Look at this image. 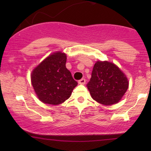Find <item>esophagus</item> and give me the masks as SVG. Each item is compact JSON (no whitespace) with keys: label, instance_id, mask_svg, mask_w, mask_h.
Here are the masks:
<instances>
[{"label":"esophagus","instance_id":"esophagus-1","mask_svg":"<svg viewBox=\"0 0 151 151\" xmlns=\"http://www.w3.org/2000/svg\"><path fill=\"white\" fill-rule=\"evenodd\" d=\"M78 82H79V84H85V83H86V79H81L80 80H79V81H78Z\"/></svg>","mask_w":151,"mask_h":151}]
</instances>
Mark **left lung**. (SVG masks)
Here are the masks:
<instances>
[{"label":"left lung","instance_id":"1","mask_svg":"<svg viewBox=\"0 0 151 151\" xmlns=\"http://www.w3.org/2000/svg\"><path fill=\"white\" fill-rule=\"evenodd\" d=\"M86 86L93 100L103 105H112L120 101L126 92L129 80L114 63L97 61Z\"/></svg>","mask_w":151,"mask_h":151}]
</instances>
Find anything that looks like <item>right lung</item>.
Instances as JSON below:
<instances>
[{
	"instance_id": "1",
	"label": "right lung",
	"mask_w": 151,
	"mask_h": 151,
	"mask_svg": "<svg viewBox=\"0 0 151 151\" xmlns=\"http://www.w3.org/2000/svg\"><path fill=\"white\" fill-rule=\"evenodd\" d=\"M66 54L57 52L45 59L32 72V85L43 103L52 105L63 103L77 85L66 67Z\"/></svg>"
}]
</instances>
